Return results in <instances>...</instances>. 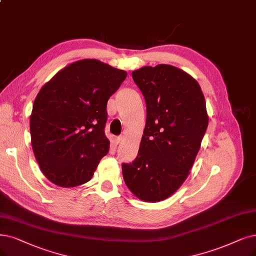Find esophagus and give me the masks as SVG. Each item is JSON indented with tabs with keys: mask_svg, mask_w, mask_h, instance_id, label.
<instances>
[{
	"mask_svg": "<svg viewBox=\"0 0 256 256\" xmlns=\"http://www.w3.org/2000/svg\"><path fill=\"white\" fill-rule=\"evenodd\" d=\"M120 142H122V138H120V136H116V138H114V144H116V145H118Z\"/></svg>",
	"mask_w": 256,
	"mask_h": 256,
	"instance_id": "34e87169",
	"label": "esophagus"
}]
</instances>
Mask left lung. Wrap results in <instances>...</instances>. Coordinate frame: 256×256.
I'll use <instances>...</instances> for the list:
<instances>
[{
    "instance_id": "8db88e82",
    "label": "left lung",
    "mask_w": 256,
    "mask_h": 256,
    "mask_svg": "<svg viewBox=\"0 0 256 256\" xmlns=\"http://www.w3.org/2000/svg\"><path fill=\"white\" fill-rule=\"evenodd\" d=\"M144 96L147 118L136 158L122 164L129 190L144 202L172 196L189 176L208 127L198 82L174 66H145L132 72Z\"/></svg>"
}]
</instances>
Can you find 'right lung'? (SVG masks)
<instances>
[{"label":"right lung","instance_id":"obj_1","mask_svg":"<svg viewBox=\"0 0 256 256\" xmlns=\"http://www.w3.org/2000/svg\"><path fill=\"white\" fill-rule=\"evenodd\" d=\"M127 72L98 60L71 63L40 88L30 134L38 166L60 187H76L94 176L110 142L105 136L107 102Z\"/></svg>","mask_w":256,"mask_h":256}]
</instances>
